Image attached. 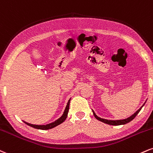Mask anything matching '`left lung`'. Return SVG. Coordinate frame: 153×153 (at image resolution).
<instances>
[{
    "label": "left lung",
    "instance_id": "left-lung-1",
    "mask_svg": "<svg viewBox=\"0 0 153 153\" xmlns=\"http://www.w3.org/2000/svg\"><path fill=\"white\" fill-rule=\"evenodd\" d=\"M147 101V100H146ZM146 101H145V102H146ZM145 102L144 104H143V106L140 108L138 110L136 111L133 114H132L130 117H129L126 118V119H123V120H106V119H103V118H101L100 117H98L97 115L96 114H95V112H94V111L92 110L93 112V114H94V116L95 117V118H96L97 120H98L100 122H102V123H105V124H108V125H115V126H117V125H125V124L130 123V122L132 121V120L134 119V117H135L136 116H137V114H138V113L140 112V111L141 110V109L143 108V106L145 105Z\"/></svg>",
    "mask_w": 153,
    "mask_h": 153
}]
</instances>
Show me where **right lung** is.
<instances>
[{"instance_id":"right-lung-1","label":"right lung","mask_w":153,"mask_h":153,"mask_svg":"<svg viewBox=\"0 0 153 153\" xmlns=\"http://www.w3.org/2000/svg\"><path fill=\"white\" fill-rule=\"evenodd\" d=\"M70 100H71V98H70L69 100V101H68L67 105H66V108H65V109H64V113H63L62 115L59 118V119H57L56 120H55L54 122H53V123L47 124V125H33V124L28 123H26V122H25V121H23V123H26L27 125H28V126L33 127V128L39 129V130H49V129H52V128H53V127L58 126L59 125H60V124L64 123V122L65 121V120L66 119V117H67L68 112H69V109Z\"/></svg>"}]
</instances>
